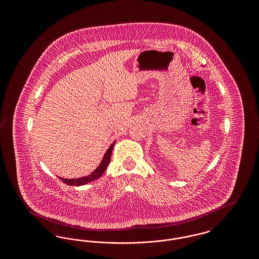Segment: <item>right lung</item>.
Here are the masks:
<instances>
[{
  "label": "right lung",
  "mask_w": 259,
  "mask_h": 259,
  "mask_svg": "<svg viewBox=\"0 0 259 259\" xmlns=\"http://www.w3.org/2000/svg\"><path fill=\"white\" fill-rule=\"evenodd\" d=\"M114 144H115V141L111 144V147L108 148V150L106 151L100 165L90 175L85 176V177H81V178H77V179H64V178H60V177H59V179L66 185H75V186L87 185L88 183H91L95 180H98L99 178L106 171L108 165L111 162V151H112Z\"/></svg>",
  "instance_id": "right-lung-1"
}]
</instances>
